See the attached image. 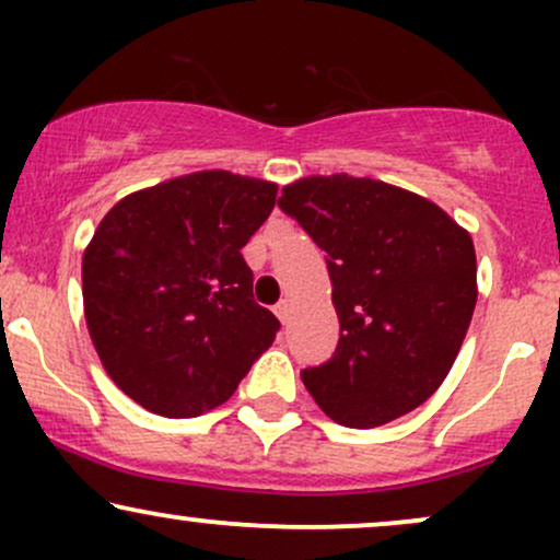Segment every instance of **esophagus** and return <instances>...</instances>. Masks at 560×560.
I'll return each mask as SVG.
<instances>
[{"instance_id":"34e87169","label":"esophagus","mask_w":560,"mask_h":560,"mask_svg":"<svg viewBox=\"0 0 560 560\" xmlns=\"http://www.w3.org/2000/svg\"><path fill=\"white\" fill-rule=\"evenodd\" d=\"M273 313H276V316H279V320H287V318H289V313H292V302H289V300H281L279 305L273 307Z\"/></svg>"}]
</instances>
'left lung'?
<instances>
[{"label": "left lung", "instance_id": "left-lung-1", "mask_svg": "<svg viewBox=\"0 0 560 560\" xmlns=\"http://www.w3.org/2000/svg\"><path fill=\"white\" fill-rule=\"evenodd\" d=\"M279 208L326 253L339 345L302 371L329 419L374 429L434 395L477 305V253L445 210L347 173L281 189Z\"/></svg>", "mask_w": 560, "mask_h": 560}]
</instances>
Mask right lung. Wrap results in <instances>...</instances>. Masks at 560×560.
<instances>
[{
	"mask_svg": "<svg viewBox=\"0 0 560 560\" xmlns=\"http://www.w3.org/2000/svg\"><path fill=\"white\" fill-rule=\"evenodd\" d=\"M276 184L199 171L133 191L100 221L81 262L102 365L141 408L195 419L234 395L279 318L253 298L242 247Z\"/></svg>",
	"mask_w": 560,
	"mask_h": 560,
	"instance_id": "1",
	"label": "right lung"
}]
</instances>
